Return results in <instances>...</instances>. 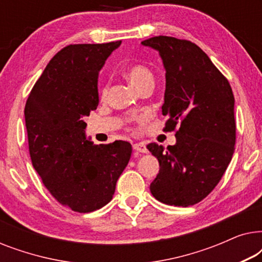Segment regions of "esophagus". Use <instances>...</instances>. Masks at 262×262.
I'll list each match as a JSON object with an SVG mask.
<instances>
[{
    "mask_svg": "<svg viewBox=\"0 0 262 262\" xmlns=\"http://www.w3.org/2000/svg\"><path fill=\"white\" fill-rule=\"evenodd\" d=\"M134 150H136V151H138V152L148 151V149H146V145L144 144V143H136V144H134Z\"/></svg>",
    "mask_w": 262,
    "mask_h": 262,
    "instance_id": "34e87169",
    "label": "esophagus"
}]
</instances>
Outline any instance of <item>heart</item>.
I'll return each mask as SVG.
<instances>
[{
  "mask_svg": "<svg viewBox=\"0 0 262 262\" xmlns=\"http://www.w3.org/2000/svg\"><path fill=\"white\" fill-rule=\"evenodd\" d=\"M124 75L132 87L137 89L138 92H141L143 88L148 87V85H154L152 71L144 64H131L125 69ZM107 92H108V88H103L101 92L102 96H106Z\"/></svg>",
  "mask_w": 262,
  "mask_h": 262,
  "instance_id": "1",
  "label": "heart"
}]
</instances>
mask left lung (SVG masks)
Segmentation results:
<instances>
[{"instance_id":"obj_1","label":"left lung","mask_w":262,"mask_h":262,"mask_svg":"<svg viewBox=\"0 0 262 262\" xmlns=\"http://www.w3.org/2000/svg\"><path fill=\"white\" fill-rule=\"evenodd\" d=\"M142 45L156 50L162 59L164 130L177 128L174 145L146 146L160 163L150 192L167 205H194L216 187L234 154V94L227 78L193 42L160 35Z\"/></svg>"}]
</instances>
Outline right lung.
<instances>
[{
  "instance_id": "add662e5",
  "label": "right lung",
  "mask_w": 262,
  "mask_h": 262,
  "mask_svg": "<svg viewBox=\"0 0 262 262\" xmlns=\"http://www.w3.org/2000/svg\"><path fill=\"white\" fill-rule=\"evenodd\" d=\"M120 44H77L60 50L25 106L34 169L49 192L76 212H92L112 200L131 157L128 142L95 145L85 135L83 120L98 107L99 71Z\"/></svg>"
}]
</instances>
